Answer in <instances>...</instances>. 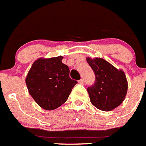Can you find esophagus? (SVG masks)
Returning <instances> with one entry per match:
<instances>
[{
  "mask_svg": "<svg viewBox=\"0 0 146 146\" xmlns=\"http://www.w3.org/2000/svg\"><path fill=\"white\" fill-rule=\"evenodd\" d=\"M79 83L80 84V85H83L84 84V80L82 79H81L80 80H79Z\"/></svg>",
  "mask_w": 146,
  "mask_h": 146,
  "instance_id": "1",
  "label": "esophagus"
}]
</instances>
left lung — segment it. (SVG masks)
I'll list each match as a JSON object with an SVG mask.
<instances>
[{
    "label": "left lung",
    "instance_id": "8db88e82",
    "mask_svg": "<svg viewBox=\"0 0 146 146\" xmlns=\"http://www.w3.org/2000/svg\"><path fill=\"white\" fill-rule=\"evenodd\" d=\"M95 75L94 83L87 88L94 106L103 111L118 107L127 92V82L122 70H118L103 58H87Z\"/></svg>",
    "mask_w": 146,
    "mask_h": 146
}]
</instances>
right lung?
I'll use <instances>...</instances> for the list:
<instances>
[{
	"instance_id": "1",
	"label": "right lung",
	"mask_w": 146,
	"mask_h": 146,
	"mask_svg": "<svg viewBox=\"0 0 146 146\" xmlns=\"http://www.w3.org/2000/svg\"><path fill=\"white\" fill-rule=\"evenodd\" d=\"M62 59V56L37 59L26 77L29 94L44 110H55L64 104L77 83L70 77L69 67Z\"/></svg>"
}]
</instances>
